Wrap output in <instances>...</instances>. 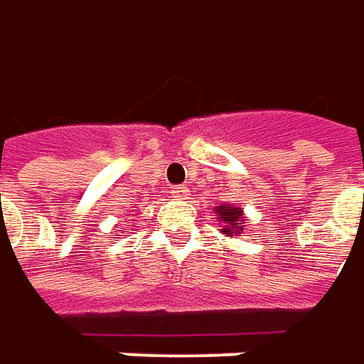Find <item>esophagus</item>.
Segmentation results:
<instances>
[{"label":"esophagus","mask_w":364,"mask_h":364,"mask_svg":"<svg viewBox=\"0 0 364 364\" xmlns=\"http://www.w3.org/2000/svg\"><path fill=\"white\" fill-rule=\"evenodd\" d=\"M171 195H173V197H177V199H183V197H187V195H189V189H187V187H183V185H175V187H171Z\"/></svg>","instance_id":"34e87169"}]
</instances>
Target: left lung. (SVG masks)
Returning a JSON list of instances; mask_svg holds the SVG:
<instances>
[{
  "label": "left lung",
  "mask_w": 364,
  "mask_h": 364,
  "mask_svg": "<svg viewBox=\"0 0 364 364\" xmlns=\"http://www.w3.org/2000/svg\"><path fill=\"white\" fill-rule=\"evenodd\" d=\"M213 211L218 213V221H220L221 233H223L225 237H233V235L244 233V223H245L244 207L221 203V205L215 207Z\"/></svg>",
  "instance_id": "obj_1"
}]
</instances>
